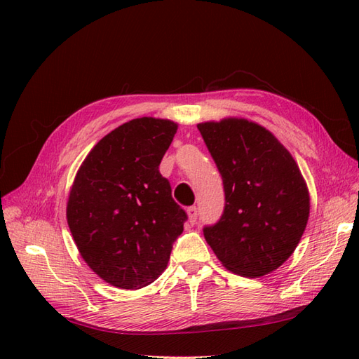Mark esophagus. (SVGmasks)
Masks as SVG:
<instances>
[{
    "label": "esophagus",
    "instance_id": "34e87169",
    "mask_svg": "<svg viewBox=\"0 0 359 359\" xmlns=\"http://www.w3.org/2000/svg\"><path fill=\"white\" fill-rule=\"evenodd\" d=\"M187 215H189V223L190 224H194L198 220V208L196 206H190V208L187 210Z\"/></svg>",
    "mask_w": 359,
    "mask_h": 359
}]
</instances>
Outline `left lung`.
<instances>
[{
	"mask_svg": "<svg viewBox=\"0 0 359 359\" xmlns=\"http://www.w3.org/2000/svg\"><path fill=\"white\" fill-rule=\"evenodd\" d=\"M223 180L224 211L203 235L224 268L262 277L283 265L306 231L310 194L289 151L245 118L198 124Z\"/></svg>",
	"mask_w": 359,
	"mask_h": 359,
	"instance_id": "left-lung-1",
	"label": "left lung"
}]
</instances>
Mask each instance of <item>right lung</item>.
I'll use <instances>...</instances> for the list:
<instances>
[{
  "instance_id": "obj_1",
  "label": "right lung",
  "mask_w": 359,
  "mask_h": 359,
  "mask_svg": "<svg viewBox=\"0 0 359 359\" xmlns=\"http://www.w3.org/2000/svg\"><path fill=\"white\" fill-rule=\"evenodd\" d=\"M178 124L142 116L100 139L76 173L67 223L82 259L119 289H140L166 269L187 214L158 170Z\"/></svg>"
}]
</instances>
